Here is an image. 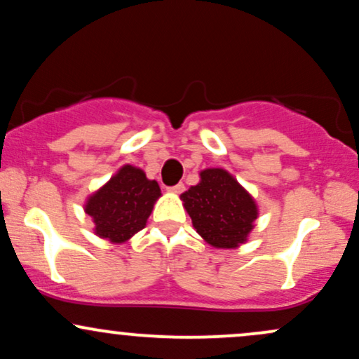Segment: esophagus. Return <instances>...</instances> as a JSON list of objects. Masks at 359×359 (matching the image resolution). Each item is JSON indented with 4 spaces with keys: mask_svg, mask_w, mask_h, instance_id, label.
Wrapping results in <instances>:
<instances>
[{
    "mask_svg": "<svg viewBox=\"0 0 359 359\" xmlns=\"http://www.w3.org/2000/svg\"><path fill=\"white\" fill-rule=\"evenodd\" d=\"M184 184H177V185H174V187H168V192H172V194H180V192H184Z\"/></svg>",
    "mask_w": 359,
    "mask_h": 359,
    "instance_id": "obj_1",
    "label": "esophagus"
}]
</instances>
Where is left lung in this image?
I'll return each instance as SVG.
<instances>
[{
  "label": "left lung",
  "mask_w": 359,
  "mask_h": 359,
  "mask_svg": "<svg viewBox=\"0 0 359 359\" xmlns=\"http://www.w3.org/2000/svg\"><path fill=\"white\" fill-rule=\"evenodd\" d=\"M192 226L208 245L219 250L240 248L258 219L255 197L226 168L199 172V184L180 194Z\"/></svg>",
  "instance_id": "8db88e82"
}]
</instances>
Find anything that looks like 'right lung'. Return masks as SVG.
Instances as JSON below:
<instances>
[{
    "label": "right lung",
    "mask_w": 359,
    "mask_h": 359,
    "mask_svg": "<svg viewBox=\"0 0 359 359\" xmlns=\"http://www.w3.org/2000/svg\"><path fill=\"white\" fill-rule=\"evenodd\" d=\"M160 196L156 180L148 179L142 168L125 163L108 182L88 196L84 211L94 222L96 236L121 245L145 228Z\"/></svg>",
    "instance_id": "right-lung-1"
}]
</instances>
